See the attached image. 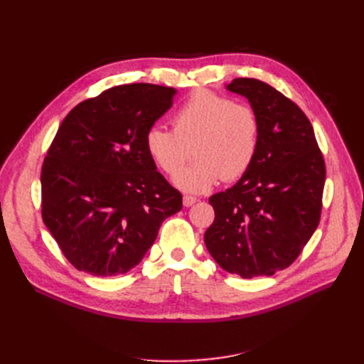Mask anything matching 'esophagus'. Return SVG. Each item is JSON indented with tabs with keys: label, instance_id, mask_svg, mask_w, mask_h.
<instances>
[{
	"label": "esophagus",
	"instance_id": "obj_1",
	"mask_svg": "<svg viewBox=\"0 0 364 364\" xmlns=\"http://www.w3.org/2000/svg\"><path fill=\"white\" fill-rule=\"evenodd\" d=\"M183 206L185 208H190L193 206L196 202H197V197H193V196H183Z\"/></svg>",
	"mask_w": 364,
	"mask_h": 364
}]
</instances>
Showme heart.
<instances>
[{
    "mask_svg": "<svg viewBox=\"0 0 364 364\" xmlns=\"http://www.w3.org/2000/svg\"><path fill=\"white\" fill-rule=\"evenodd\" d=\"M173 130L150 126L144 147L156 167L168 176L180 171L195 144L198 161L174 178L185 193L200 194L222 179H240L253 164L259 144V118L249 105L211 91H196L171 117Z\"/></svg>",
    "mask_w": 364,
    "mask_h": 364,
    "instance_id": "1",
    "label": "heart"
}]
</instances>
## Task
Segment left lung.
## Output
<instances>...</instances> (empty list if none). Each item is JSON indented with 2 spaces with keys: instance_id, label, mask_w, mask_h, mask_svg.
I'll return each mask as SVG.
<instances>
[{
  "instance_id": "obj_1",
  "label": "left lung",
  "mask_w": 364,
  "mask_h": 364,
  "mask_svg": "<svg viewBox=\"0 0 364 364\" xmlns=\"http://www.w3.org/2000/svg\"><path fill=\"white\" fill-rule=\"evenodd\" d=\"M226 90L246 97L259 118V144L241 179L209 197L215 218L205 245L223 270L272 277L299 257L321 220L325 162L310 119L297 105L257 79Z\"/></svg>"
}]
</instances>
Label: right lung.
Here are the masks:
<instances>
[{"instance_id": "add662e5", "label": "right lung", "mask_w": 364, "mask_h": 364, "mask_svg": "<svg viewBox=\"0 0 364 364\" xmlns=\"http://www.w3.org/2000/svg\"><path fill=\"white\" fill-rule=\"evenodd\" d=\"M174 87L121 85L65 117L42 165V218L73 266L92 277L134 269L182 196L144 147Z\"/></svg>"}]
</instances>
